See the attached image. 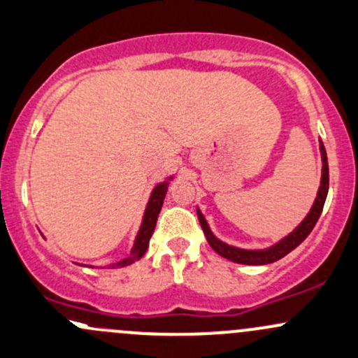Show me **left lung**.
<instances>
[{
	"label": "left lung",
	"instance_id": "left-lung-1",
	"mask_svg": "<svg viewBox=\"0 0 358 358\" xmlns=\"http://www.w3.org/2000/svg\"><path fill=\"white\" fill-rule=\"evenodd\" d=\"M319 150H321V160H322V169H321V186L317 189V196L314 199V205L310 208L307 217L294 229V232L288 234L287 237H283L282 241H278L276 244L270 245L266 249H241L236 245H230L227 242L220 241L218 237L213 236V232L210 230L208 222L203 217L201 210L196 208L198 211V220L201 225L203 232H205L206 241L211 245L215 252H218L222 257H227L229 261L239 264H252V266H259V264H270L275 261L282 259L283 256H287L288 252L294 251L301 242H303L307 236L310 234V230L316 225L317 218L321 217L322 206H324L326 196H328V187H329V169H328V157H326V150L322 141L319 140Z\"/></svg>",
	"mask_w": 358,
	"mask_h": 358
}]
</instances>
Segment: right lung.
Returning a JSON list of instances; mask_svg holds the SVG:
<instances>
[{"instance_id": "1", "label": "right lung", "mask_w": 358, "mask_h": 358, "mask_svg": "<svg viewBox=\"0 0 358 358\" xmlns=\"http://www.w3.org/2000/svg\"><path fill=\"white\" fill-rule=\"evenodd\" d=\"M172 179H174V178L171 176V178L165 179L164 182H159L155 187H153L152 194H150V199L147 203V208H145L143 220H141L140 230H138L136 239H134L131 252H129V256L124 257V259L117 261V263L109 264V268L128 266V264H133L134 261H138L141 256L145 255V252H147L150 237H152L153 230H155L157 218H159V213H160V210H162V205H164L165 194H167L169 180H172Z\"/></svg>"}]
</instances>
